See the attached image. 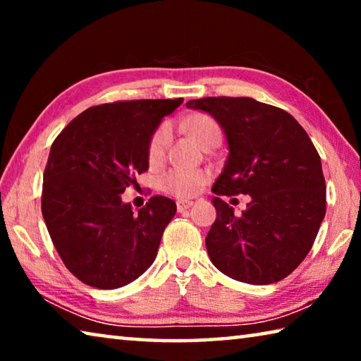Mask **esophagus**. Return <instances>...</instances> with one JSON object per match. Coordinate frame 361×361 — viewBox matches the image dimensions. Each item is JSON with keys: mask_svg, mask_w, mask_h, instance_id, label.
I'll return each instance as SVG.
<instances>
[{"mask_svg": "<svg viewBox=\"0 0 361 361\" xmlns=\"http://www.w3.org/2000/svg\"><path fill=\"white\" fill-rule=\"evenodd\" d=\"M192 205H194V202H191V200H178V202H176V209H178L180 213H183L185 210L191 209Z\"/></svg>", "mask_w": 361, "mask_h": 361, "instance_id": "1", "label": "esophagus"}]
</instances>
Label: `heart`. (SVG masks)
<instances>
[{
    "instance_id": "1",
    "label": "heart",
    "mask_w": 361,
    "mask_h": 361,
    "mask_svg": "<svg viewBox=\"0 0 361 361\" xmlns=\"http://www.w3.org/2000/svg\"><path fill=\"white\" fill-rule=\"evenodd\" d=\"M183 127L202 146L212 138H221L219 126L205 114H194L191 118L185 119L183 121ZM170 138H172L170 127L167 124L159 127L149 145L151 162L162 161L169 148ZM205 181L207 173L202 172V170L172 169L161 178V188L166 192L176 195V197H191V195L199 191Z\"/></svg>"
}]
</instances>
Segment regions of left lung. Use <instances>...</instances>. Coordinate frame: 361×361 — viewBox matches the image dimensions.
<instances>
[{
  "label": "left lung",
  "mask_w": 361,
  "mask_h": 361,
  "mask_svg": "<svg viewBox=\"0 0 361 361\" xmlns=\"http://www.w3.org/2000/svg\"><path fill=\"white\" fill-rule=\"evenodd\" d=\"M188 108L210 114L229 154L212 191L216 219L205 237L224 276L269 285L307 256L326 212V186L314 143L290 113L250 97H205ZM248 193L240 216L219 195Z\"/></svg>",
  "instance_id": "obj_1"
}]
</instances>
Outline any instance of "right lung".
I'll list each match as a JSON object with an SVG mask.
<instances>
[{"mask_svg":"<svg viewBox=\"0 0 361 361\" xmlns=\"http://www.w3.org/2000/svg\"><path fill=\"white\" fill-rule=\"evenodd\" d=\"M181 103L132 100L92 106L52 143L42 181V218L65 266L85 285L121 288L154 262L176 204L154 195L135 213L121 194L148 170L152 135Z\"/></svg>","mask_w":361,"mask_h":361,"instance_id":"add662e5","label":"right lung"}]
</instances>
